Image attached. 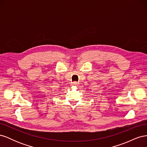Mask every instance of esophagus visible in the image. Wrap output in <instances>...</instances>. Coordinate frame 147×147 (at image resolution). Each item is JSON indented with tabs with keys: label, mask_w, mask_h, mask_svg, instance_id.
Masks as SVG:
<instances>
[{
	"label": "esophagus",
	"mask_w": 147,
	"mask_h": 147,
	"mask_svg": "<svg viewBox=\"0 0 147 147\" xmlns=\"http://www.w3.org/2000/svg\"><path fill=\"white\" fill-rule=\"evenodd\" d=\"M73 85H74V86H78V83L77 82H73Z\"/></svg>",
	"instance_id": "esophagus-1"
}]
</instances>
